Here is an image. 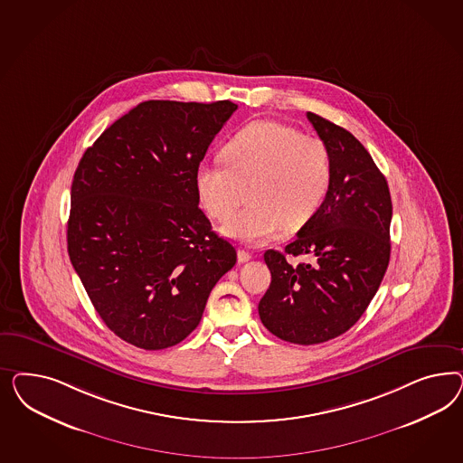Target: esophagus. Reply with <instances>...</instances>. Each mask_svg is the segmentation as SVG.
I'll return each mask as SVG.
<instances>
[{"instance_id":"34e87169","label":"esophagus","mask_w":463,"mask_h":463,"mask_svg":"<svg viewBox=\"0 0 463 463\" xmlns=\"http://www.w3.org/2000/svg\"><path fill=\"white\" fill-rule=\"evenodd\" d=\"M252 254L250 251H246V250H239L238 251V260L241 263H246V261H250L251 260Z\"/></svg>"}]
</instances>
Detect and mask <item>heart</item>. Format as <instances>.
<instances>
[{
	"label": "heart",
	"mask_w": 463,
	"mask_h": 463,
	"mask_svg": "<svg viewBox=\"0 0 463 463\" xmlns=\"http://www.w3.org/2000/svg\"><path fill=\"white\" fill-rule=\"evenodd\" d=\"M221 161L200 163L194 175L200 205L213 221L229 219L250 188V207L222 232L246 244H263L283 229L294 232L321 211L333 183L327 144L295 127L260 118L225 142Z\"/></svg>",
	"instance_id": "obj_1"
}]
</instances>
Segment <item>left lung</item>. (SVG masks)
Listing matches in <instances>:
<instances>
[{"mask_svg":"<svg viewBox=\"0 0 463 463\" xmlns=\"http://www.w3.org/2000/svg\"><path fill=\"white\" fill-rule=\"evenodd\" d=\"M307 118L333 157L331 190L285 252H265L271 283L258 306L268 331L295 345L346 333L377 294L391 260L392 200L385 176L346 128L316 113ZM287 253L315 258L294 268Z\"/></svg>","mask_w":463,"mask_h":463,"instance_id":"obj_1","label":"left lung"}]
</instances>
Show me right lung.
Here are the masks:
<instances>
[{
  "label": "right lung",
  "instance_id": "1",
  "mask_svg": "<svg viewBox=\"0 0 463 463\" xmlns=\"http://www.w3.org/2000/svg\"><path fill=\"white\" fill-rule=\"evenodd\" d=\"M238 105L142 101L86 149L71 184L68 252L101 321L142 350L195 329L234 246L198 209L194 175Z\"/></svg>",
  "mask_w": 463,
  "mask_h": 463
}]
</instances>
